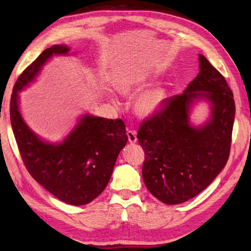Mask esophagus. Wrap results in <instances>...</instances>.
I'll return each instance as SVG.
<instances>
[{
    "label": "esophagus",
    "instance_id": "1",
    "mask_svg": "<svg viewBox=\"0 0 251 251\" xmlns=\"http://www.w3.org/2000/svg\"><path fill=\"white\" fill-rule=\"evenodd\" d=\"M135 130H128L127 131V137H128V141L130 144H136L137 142V136Z\"/></svg>",
    "mask_w": 251,
    "mask_h": 251
}]
</instances>
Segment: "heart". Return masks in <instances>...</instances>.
Masks as SVG:
<instances>
[{"mask_svg":"<svg viewBox=\"0 0 251 251\" xmlns=\"http://www.w3.org/2000/svg\"><path fill=\"white\" fill-rule=\"evenodd\" d=\"M144 83L141 81H135L130 83L127 89H137V88H140ZM165 99V92L160 89V88H155V89H152L145 92L144 95L140 96V98L137 100L136 107L137 111H138L139 114L144 116H148L153 114L154 112L160 109Z\"/></svg>","mask_w":251,"mask_h":251,"instance_id":"b5f03b06","label":"heart"}]
</instances>
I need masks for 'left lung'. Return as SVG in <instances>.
<instances>
[{
    "mask_svg": "<svg viewBox=\"0 0 251 251\" xmlns=\"http://www.w3.org/2000/svg\"><path fill=\"white\" fill-rule=\"evenodd\" d=\"M200 72L181 95L140 124L137 138L145 151L142 178L150 193L166 204L183 203L200 194L226 165L235 117L233 92L217 68L199 54ZM197 99L213 105L203 126L189 124Z\"/></svg>",
    "mask_w": 251,
    "mask_h": 251,
    "instance_id": "left-lung-1",
    "label": "left lung"
}]
</instances>
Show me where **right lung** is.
Instances as JSON below:
<instances>
[{
	"label": "right lung",
	"instance_id": "add662e5",
	"mask_svg": "<svg viewBox=\"0 0 251 251\" xmlns=\"http://www.w3.org/2000/svg\"><path fill=\"white\" fill-rule=\"evenodd\" d=\"M66 46L44 50L17 78L11 98V124L27 171L57 199L83 205L96 199L111 178L120 151L127 144L124 122L85 115L67 138L48 144L29 129L18 107V91L31 82L53 54H67Z\"/></svg>",
	"mask_w": 251,
	"mask_h": 251
}]
</instances>
